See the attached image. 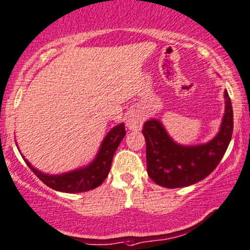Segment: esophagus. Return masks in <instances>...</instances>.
I'll return each mask as SVG.
<instances>
[{
	"instance_id": "34e87169",
	"label": "esophagus",
	"mask_w": 250,
	"mask_h": 250,
	"mask_svg": "<svg viewBox=\"0 0 250 250\" xmlns=\"http://www.w3.org/2000/svg\"><path fill=\"white\" fill-rule=\"evenodd\" d=\"M127 125L130 130H138L143 125V118L137 110H130L127 115Z\"/></svg>"
}]
</instances>
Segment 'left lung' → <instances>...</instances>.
<instances>
[{
  "label": "left lung",
  "mask_w": 250,
  "mask_h": 250,
  "mask_svg": "<svg viewBox=\"0 0 250 250\" xmlns=\"http://www.w3.org/2000/svg\"><path fill=\"white\" fill-rule=\"evenodd\" d=\"M225 114L220 130L209 143L192 146L176 144L158 120L144 123L147 174L166 188L187 187L212 173L225 154L232 138L233 108L225 90Z\"/></svg>",
  "instance_id": "left-lung-1"
}]
</instances>
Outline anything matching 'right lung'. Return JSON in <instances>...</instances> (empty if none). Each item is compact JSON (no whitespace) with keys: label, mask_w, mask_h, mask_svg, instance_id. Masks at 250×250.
<instances>
[{"label":"right lung","mask_w":250,"mask_h":250,"mask_svg":"<svg viewBox=\"0 0 250 250\" xmlns=\"http://www.w3.org/2000/svg\"><path fill=\"white\" fill-rule=\"evenodd\" d=\"M125 136V125H116L110 130L104 140L97 157L90 165L83 168L63 173L60 175H48L40 172L24 158L25 163L41 181L49 188L63 192H83L99 187L107 178L112 165L113 156L116 148Z\"/></svg>","instance_id":"add662e5"}]
</instances>
